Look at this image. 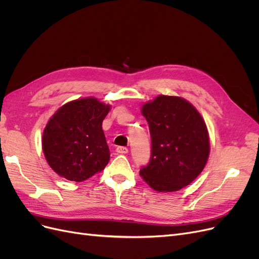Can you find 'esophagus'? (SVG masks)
<instances>
[{"label": "esophagus", "mask_w": 259, "mask_h": 259, "mask_svg": "<svg viewBox=\"0 0 259 259\" xmlns=\"http://www.w3.org/2000/svg\"><path fill=\"white\" fill-rule=\"evenodd\" d=\"M116 152L117 153H121V154H125L128 152V149L126 147H117L116 148Z\"/></svg>", "instance_id": "1"}]
</instances>
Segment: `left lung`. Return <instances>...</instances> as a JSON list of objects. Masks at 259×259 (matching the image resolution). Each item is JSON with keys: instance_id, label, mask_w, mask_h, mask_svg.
Instances as JSON below:
<instances>
[{"instance_id": "obj_1", "label": "left lung", "mask_w": 259, "mask_h": 259, "mask_svg": "<svg viewBox=\"0 0 259 259\" xmlns=\"http://www.w3.org/2000/svg\"><path fill=\"white\" fill-rule=\"evenodd\" d=\"M142 112L150 131L151 155L139 175L155 191L180 190L201 174L207 162L205 122L190 103L175 96H158L145 104Z\"/></svg>"}]
</instances>
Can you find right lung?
<instances>
[{
    "label": "right lung",
    "mask_w": 259,
    "mask_h": 259,
    "mask_svg": "<svg viewBox=\"0 0 259 259\" xmlns=\"http://www.w3.org/2000/svg\"><path fill=\"white\" fill-rule=\"evenodd\" d=\"M109 110L110 106L90 97L70 101L51 117L42 148L59 176L80 183L106 167L110 151L101 125Z\"/></svg>",
    "instance_id": "add662e5"
}]
</instances>
